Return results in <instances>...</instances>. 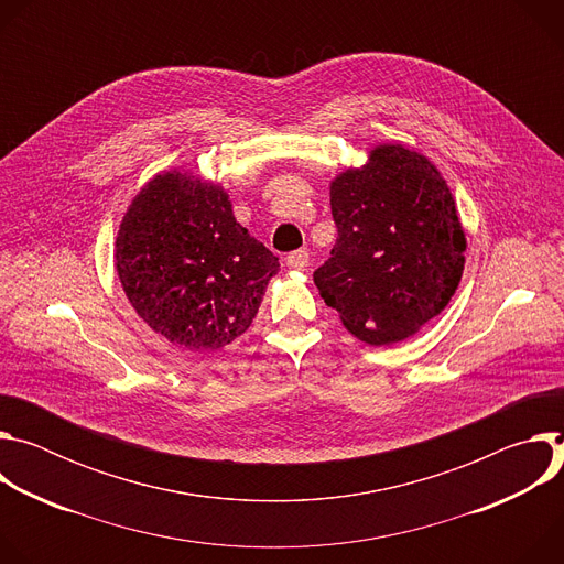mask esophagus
<instances>
[{
  "label": "esophagus",
  "mask_w": 564,
  "mask_h": 564,
  "mask_svg": "<svg viewBox=\"0 0 564 564\" xmlns=\"http://www.w3.org/2000/svg\"><path fill=\"white\" fill-rule=\"evenodd\" d=\"M285 261H288L290 270H305L307 261H310V254H307V250H296V252L288 254Z\"/></svg>",
  "instance_id": "1"
}]
</instances>
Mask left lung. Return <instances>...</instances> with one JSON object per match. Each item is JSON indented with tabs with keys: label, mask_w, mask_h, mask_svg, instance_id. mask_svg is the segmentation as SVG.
I'll use <instances>...</instances> for the list:
<instances>
[{
	"label": "left lung",
	"mask_w": 564,
	"mask_h": 564,
	"mask_svg": "<svg viewBox=\"0 0 564 564\" xmlns=\"http://www.w3.org/2000/svg\"><path fill=\"white\" fill-rule=\"evenodd\" d=\"M337 243L314 272L348 333L370 346L413 337L453 299L466 234L431 160L399 142L368 151L366 165L330 181Z\"/></svg>",
	"instance_id": "8db88e82"
}]
</instances>
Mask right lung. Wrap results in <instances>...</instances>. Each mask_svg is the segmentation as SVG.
<instances>
[{
	"instance_id": "right-lung-1",
	"label": "right lung",
	"mask_w": 564,
	"mask_h": 564,
	"mask_svg": "<svg viewBox=\"0 0 564 564\" xmlns=\"http://www.w3.org/2000/svg\"><path fill=\"white\" fill-rule=\"evenodd\" d=\"M113 259L138 316L187 350L243 335L279 272V259L236 223L229 194L181 170L155 174L133 196Z\"/></svg>"
}]
</instances>
